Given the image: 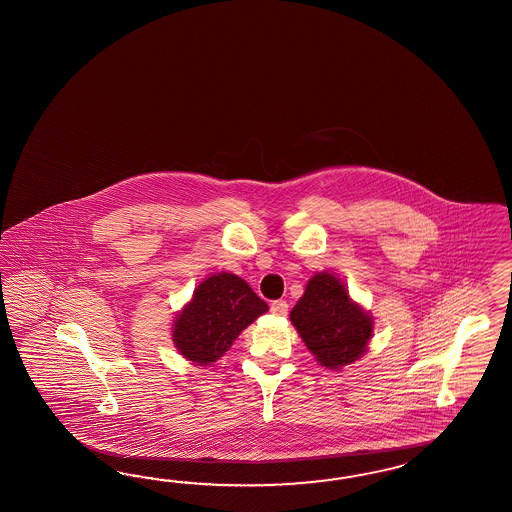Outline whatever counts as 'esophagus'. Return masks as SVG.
<instances>
[{"mask_svg": "<svg viewBox=\"0 0 512 512\" xmlns=\"http://www.w3.org/2000/svg\"><path fill=\"white\" fill-rule=\"evenodd\" d=\"M270 311L277 314V316H287L288 314V303L285 300H277L270 305Z\"/></svg>", "mask_w": 512, "mask_h": 512, "instance_id": "1", "label": "esophagus"}]
</instances>
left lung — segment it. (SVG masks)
Instances as JSON below:
<instances>
[{
  "instance_id": "8db88e82",
  "label": "left lung",
  "mask_w": 512,
  "mask_h": 512,
  "mask_svg": "<svg viewBox=\"0 0 512 512\" xmlns=\"http://www.w3.org/2000/svg\"><path fill=\"white\" fill-rule=\"evenodd\" d=\"M305 346L325 368L357 361L372 337V318L349 300L335 275H312L305 294L290 312Z\"/></svg>"
}]
</instances>
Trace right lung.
<instances>
[{
	"label": "right lung",
	"mask_w": 512,
	"mask_h": 512,
	"mask_svg": "<svg viewBox=\"0 0 512 512\" xmlns=\"http://www.w3.org/2000/svg\"><path fill=\"white\" fill-rule=\"evenodd\" d=\"M266 311V301L244 279L225 272L212 275L177 314L172 335L175 348L188 361L207 366L220 359L235 338Z\"/></svg>",
	"instance_id": "add662e5"
}]
</instances>
